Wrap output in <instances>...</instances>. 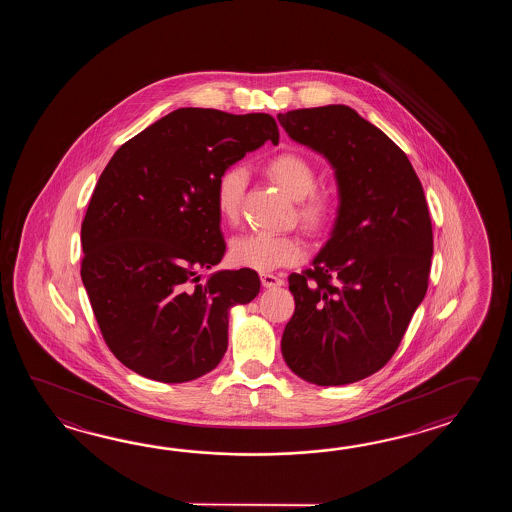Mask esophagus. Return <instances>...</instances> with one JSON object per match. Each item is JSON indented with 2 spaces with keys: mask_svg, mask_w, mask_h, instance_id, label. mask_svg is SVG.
<instances>
[{
  "mask_svg": "<svg viewBox=\"0 0 512 512\" xmlns=\"http://www.w3.org/2000/svg\"><path fill=\"white\" fill-rule=\"evenodd\" d=\"M261 285L263 287H282L283 280L280 276H274V274H261Z\"/></svg>",
  "mask_w": 512,
  "mask_h": 512,
  "instance_id": "34e87169",
  "label": "esophagus"
}]
</instances>
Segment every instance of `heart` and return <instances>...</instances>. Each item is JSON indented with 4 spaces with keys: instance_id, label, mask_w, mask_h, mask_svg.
Segmentation results:
<instances>
[{
    "instance_id": "heart-1",
    "label": "heart",
    "mask_w": 512,
    "mask_h": 512,
    "mask_svg": "<svg viewBox=\"0 0 512 512\" xmlns=\"http://www.w3.org/2000/svg\"><path fill=\"white\" fill-rule=\"evenodd\" d=\"M267 175L283 192L296 201V216L309 232H318L329 219L331 205L324 194L316 192L315 168L298 153H282L267 164ZM247 186V170L234 164L219 175L216 183V207L223 221L232 223L240 216L241 197ZM304 247L293 236L251 232L230 241L229 256L234 265L269 272L293 265L302 258Z\"/></svg>"
}]
</instances>
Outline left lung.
<instances>
[{
    "label": "left lung",
    "instance_id": "1",
    "mask_svg": "<svg viewBox=\"0 0 512 512\" xmlns=\"http://www.w3.org/2000/svg\"><path fill=\"white\" fill-rule=\"evenodd\" d=\"M278 120L335 170L338 210L313 267L289 276L294 315L282 355L304 381L342 386L381 370L428 289L432 221L414 166L395 142L342 104Z\"/></svg>",
    "mask_w": 512,
    "mask_h": 512
}]
</instances>
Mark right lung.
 Instances as JSON below:
<instances>
[{
  "instance_id": "right-lung-1",
  "label": "right lung",
  "mask_w": 512,
  "mask_h": 512,
  "mask_svg": "<svg viewBox=\"0 0 512 512\" xmlns=\"http://www.w3.org/2000/svg\"><path fill=\"white\" fill-rule=\"evenodd\" d=\"M267 113L181 108L124 142L98 179L82 221V282L102 337L146 379L188 382L229 346V313L260 293L252 269L201 271L225 254L219 175L265 141Z\"/></svg>"
}]
</instances>
